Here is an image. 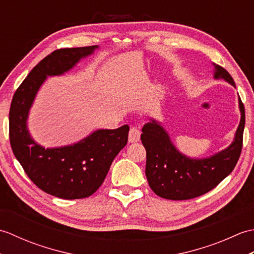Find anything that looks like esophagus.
<instances>
[{"label": "esophagus", "instance_id": "esophagus-1", "mask_svg": "<svg viewBox=\"0 0 254 254\" xmlns=\"http://www.w3.org/2000/svg\"><path fill=\"white\" fill-rule=\"evenodd\" d=\"M141 139V131L137 127H132L130 132H128V142L131 143H137Z\"/></svg>", "mask_w": 254, "mask_h": 254}]
</instances>
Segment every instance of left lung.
<instances>
[{
	"mask_svg": "<svg viewBox=\"0 0 254 254\" xmlns=\"http://www.w3.org/2000/svg\"><path fill=\"white\" fill-rule=\"evenodd\" d=\"M214 78H223L235 86L230 74L214 64ZM241 119L235 138L227 148L203 159L183 155L172 144L169 134L154 119L142 128L141 139L146 149L145 174L150 189L158 196L175 199H190L213 190L222 182L238 161L246 123L245 106L239 97Z\"/></svg>",
	"mask_w": 254,
	"mask_h": 254,
	"instance_id": "8db88e82",
	"label": "left lung"
}]
</instances>
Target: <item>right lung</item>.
Returning <instances> with one entry per match:
<instances>
[{
  "label": "right lung",
  "mask_w": 254,
  "mask_h": 254,
  "mask_svg": "<svg viewBox=\"0 0 254 254\" xmlns=\"http://www.w3.org/2000/svg\"><path fill=\"white\" fill-rule=\"evenodd\" d=\"M98 46L53 51L31 69L13 96L9 109V142L16 159L35 185L53 196L75 199L94 194L113 159L127 143L130 127L97 130L78 143L45 148L27 128L29 109L47 76L62 75L93 55Z\"/></svg>",
  "instance_id": "right-lung-1"
}]
</instances>
